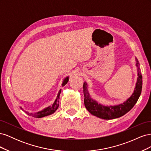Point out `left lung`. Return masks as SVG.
<instances>
[{"instance_id":"left-lung-1","label":"left lung","mask_w":151,"mask_h":151,"mask_svg":"<svg viewBox=\"0 0 151 151\" xmlns=\"http://www.w3.org/2000/svg\"><path fill=\"white\" fill-rule=\"evenodd\" d=\"M135 61L138 72L137 81L133 94L123 103L115 105V106H104L101 104L98 103L90 97L88 88H87V83L86 82L84 83L83 92L84 96V105L86 108L90 113L92 114L93 115L104 120L115 119V118L124 115L134 106L140 97L142 87V77L141 72H140L139 62L137 58H135Z\"/></svg>"}]
</instances>
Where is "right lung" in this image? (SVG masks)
I'll return each instance as SVG.
<instances>
[{"mask_svg":"<svg viewBox=\"0 0 151 151\" xmlns=\"http://www.w3.org/2000/svg\"><path fill=\"white\" fill-rule=\"evenodd\" d=\"M68 77H67L63 81L62 86H65L68 83ZM60 93H61V89L59 91L55 101L54 103L51 106H48L46 108L43 109V110L38 111V112L36 113H27V112L26 113L28 114V115L32 116H33L35 118H42V117L46 116H48V115H52V114H53V113L56 111V110L58 108V106H59V97H60Z\"/></svg>","mask_w":151,"mask_h":151,"instance_id":"1","label":"right lung"}]
</instances>
